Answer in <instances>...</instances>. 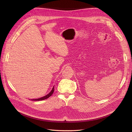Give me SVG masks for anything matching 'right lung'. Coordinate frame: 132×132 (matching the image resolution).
<instances>
[{
    "instance_id": "obj_1",
    "label": "right lung",
    "mask_w": 132,
    "mask_h": 132,
    "mask_svg": "<svg viewBox=\"0 0 132 132\" xmlns=\"http://www.w3.org/2000/svg\"><path fill=\"white\" fill-rule=\"evenodd\" d=\"M54 86L53 87V88H52V90L51 91L50 93L48 94L47 95H46V96H43V97H41V98H36V99H31V100H32V101L44 100L47 99V98H48V97H50L52 95L53 93V92H54Z\"/></svg>"
}]
</instances>
